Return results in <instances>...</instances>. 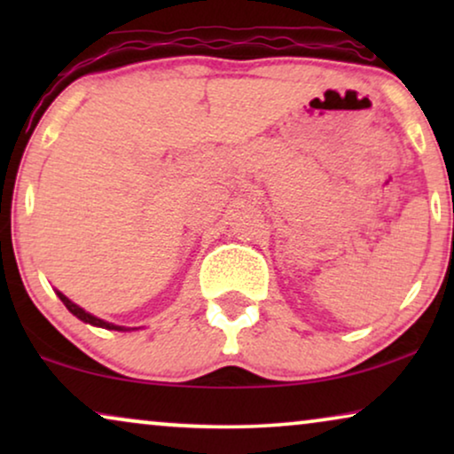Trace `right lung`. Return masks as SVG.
Instances as JSON below:
<instances>
[{"label": "right lung", "mask_w": 454, "mask_h": 454, "mask_svg": "<svg viewBox=\"0 0 454 454\" xmlns=\"http://www.w3.org/2000/svg\"><path fill=\"white\" fill-rule=\"evenodd\" d=\"M58 297H59L61 301H64V306H66L67 309H70V312H72L74 316H76V318L82 320V322H89V325H92V326L109 328V331H128V328H123V326H115V325H111V322H105V320H101V318H97V316H92V314H89V312H84L82 308L76 306V303L67 300V297H66L64 294H59V291H58Z\"/></svg>", "instance_id": "1"}]
</instances>
